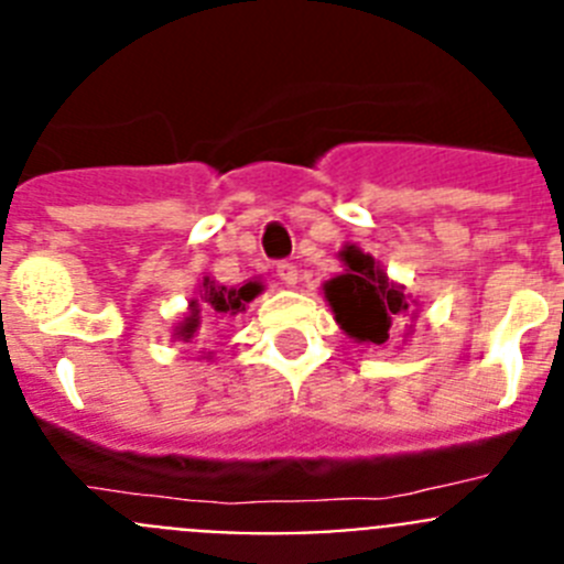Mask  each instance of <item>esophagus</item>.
<instances>
[{"label":"esophagus","instance_id":"esophagus-1","mask_svg":"<svg viewBox=\"0 0 564 564\" xmlns=\"http://www.w3.org/2000/svg\"><path fill=\"white\" fill-rule=\"evenodd\" d=\"M276 276H279V282H282V285H296V279H299V271H296V265H293V262H279L276 265Z\"/></svg>","mask_w":564,"mask_h":564}]
</instances>
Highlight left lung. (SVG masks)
<instances>
[{
    "label": "left lung",
    "mask_w": 564,
    "mask_h": 564,
    "mask_svg": "<svg viewBox=\"0 0 564 564\" xmlns=\"http://www.w3.org/2000/svg\"><path fill=\"white\" fill-rule=\"evenodd\" d=\"M341 259L347 262V273L325 285V296L336 313V322L347 336L358 341L383 344L390 338L392 318L410 311L406 296L401 288L392 285L370 253H361L350 246L341 251Z\"/></svg>",
    "instance_id": "1"
}]
</instances>
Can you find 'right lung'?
Listing matches in <instances>:
<instances>
[{
    "label": "right lung",
    "instance_id": "add662e5",
    "mask_svg": "<svg viewBox=\"0 0 564 564\" xmlns=\"http://www.w3.org/2000/svg\"><path fill=\"white\" fill-rule=\"evenodd\" d=\"M259 291H262V285H259V282H248V285H242V288H226V285H217V282H212V279H206V282H203L200 299H203V305H206L208 316H212V313H220V316H234V313L246 311V302H251ZM197 327H200V305H197V302H192V316H188L186 325L181 327V336L192 338Z\"/></svg>",
    "mask_w": 564,
    "mask_h": 564
}]
</instances>
